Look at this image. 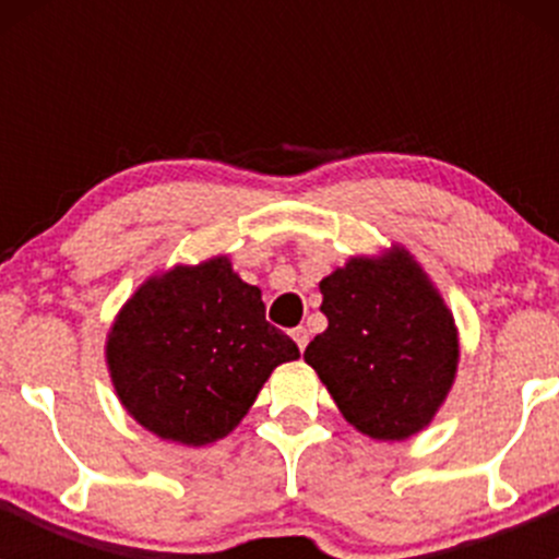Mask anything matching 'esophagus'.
I'll return each mask as SVG.
<instances>
[{
    "mask_svg": "<svg viewBox=\"0 0 559 559\" xmlns=\"http://www.w3.org/2000/svg\"><path fill=\"white\" fill-rule=\"evenodd\" d=\"M292 337H295L297 348H300V352H306V346H308V330H306V326H295V330H292Z\"/></svg>",
    "mask_w": 559,
    "mask_h": 559,
    "instance_id": "34e87169",
    "label": "esophagus"
}]
</instances>
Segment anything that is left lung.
I'll return each mask as SVG.
<instances>
[{"label":"left lung","mask_w":559,"mask_h":559,"mask_svg":"<svg viewBox=\"0 0 559 559\" xmlns=\"http://www.w3.org/2000/svg\"><path fill=\"white\" fill-rule=\"evenodd\" d=\"M326 330L306 362L332 400L376 441L425 430L447 400L460 362L454 316L405 248L352 257L319 284Z\"/></svg>","instance_id":"1"}]
</instances>
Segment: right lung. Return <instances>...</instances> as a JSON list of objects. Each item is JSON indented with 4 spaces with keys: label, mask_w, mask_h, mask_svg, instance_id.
<instances>
[{
    "label": "right lung",
    "mask_w": 559,
    "mask_h": 559,
    "mask_svg": "<svg viewBox=\"0 0 559 559\" xmlns=\"http://www.w3.org/2000/svg\"><path fill=\"white\" fill-rule=\"evenodd\" d=\"M105 354L134 421L205 447L240 425L270 373L300 348L264 319L262 292L213 257L145 281L112 321Z\"/></svg>",
    "instance_id": "obj_1"
}]
</instances>
